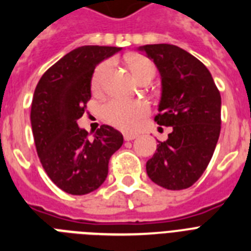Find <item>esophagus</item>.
<instances>
[{
  "label": "esophagus",
  "instance_id": "esophagus-1",
  "mask_svg": "<svg viewBox=\"0 0 251 251\" xmlns=\"http://www.w3.org/2000/svg\"><path fill=\"white\" fill-rule=\"evenodd\" d=\"M124 138H125V141H133V139L137 138V135H135V134H125Z\"/></svg>",
  "mask_w": 251,
  "mask_h": 251
}]
</instances>
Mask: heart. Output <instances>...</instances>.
Returning <instances> with one entry per match:
<instances>
[{
  "label": "heart",
  "instance_id": "heart-1",
  "mask_svg": "<svg viewBox=\"0 0 251 251\" xmlns=\"http://www.w3.org/2000/svg\"><path fill=\"white\" fill-rule=\"evenodd\" d=\"M110 69V62H102L95 70L92 78V88L95 91L101 90ZM130 69L134 76L141 79L145 75H153L155 66L150 60L145 57H135L130 61ZM149 104L139 100H124V99H113L104 105L102 112L106 121L124 131H133L141 125L142 118L149 113Z\"/></svg>",
  "mask_w": 251,
  "mask_h": 251
}]
</instances>
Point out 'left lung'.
I'll use <instances>...</instances> for the list:
<instances>
[{
	"mask_svg": "<svg viewBox=\"0 0 251 251\" xmlns=\"http://www.w3.org/2000/svg\"><path fill=\"white\" fill-rule=\"evenodd\" d=\"M156 65L161 98L155 121L172 126L147 161L151 181L168 190L190 187L206 171L220 135L222 98L211 73L186 50L171 44L138 48Z\"/></svg>",
	"mask_w": 251,
	"mask_h": 251,
	"instance_id": "left-lung-1",
	"label": "left lung"
}]
</instances>
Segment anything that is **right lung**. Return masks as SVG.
<instances>
[{"label": "right lung", "mask_w": 251, "mask_h": 251, "mask_svg": "<svg viewBox=\"0 0 251 251\" xmlns=\"http://www.w3.org/2000/svg\"><path fill=\"white\" fill-rule=\"evenodd\" d=\"M121 48L84 45L74 49L41 76L31 105V126L40 163L65 193L84 195L101 186L110 156L124 137L101 125L90 139L76 121L91 99L95 68Z\"/></svg>", "instance_id": "obj_1"}]
</instances>
